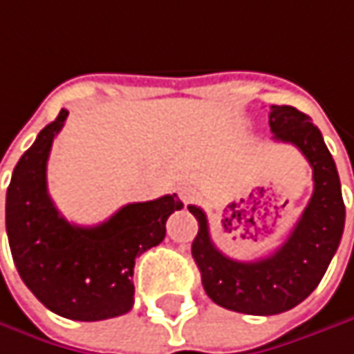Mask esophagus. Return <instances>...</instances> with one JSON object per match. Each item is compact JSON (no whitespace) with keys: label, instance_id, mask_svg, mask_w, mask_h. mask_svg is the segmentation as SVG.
<instances>
[{"label":"esophagus","instance_id":"1","mask_svg":"<svg viewBox=\"0 0 354 354\" xmlns=\"http://www.w3.org/2000/svg\"><path fill=\"white\" fill-rule=\"evenodd\" d=\"M178 196H180V201H182L184 205H188V203L196 201V190H194V188H180V190H178Z\"/></svg>","mask_w":354,"mask_h":354}]
</instances>
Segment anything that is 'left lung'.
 <instances>
[{
    "instance_id": "obj_1",
    "label": "left lung",
    "mask_w": 354,
    "mask_h": 354,
    "mask_svg": "<svg viewBox=\"0 0 354 354\" xmlns=\"http://www.w3.org/2000/svg\"><path fill=\"white\" fill-rule=\"evenodd\" d=\"M270 127L273 140L294 144L304 153L314 178L310 203L277 251L255 261L231 259L210 239L205 210L188 207L198 221L192 257L205 292L214 304L253 316H272L304 302L328 270L344 231L340 180L320 129L290 105H272Z\"/></svg>"
}]
</instances>
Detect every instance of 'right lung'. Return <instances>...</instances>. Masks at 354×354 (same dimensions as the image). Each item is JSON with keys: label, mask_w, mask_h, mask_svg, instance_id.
<instances>
[{"label": "right lung", "mask_w": 354, "mask_h": 354, "mask_svg": "<svg viewBox=\"0 0 354 354\" xmlns=\"http://www.w3.org/2000/svg\"><path fill=\"white\" fill-rule=\"evenodd\" d=\"M68 111L46 125L14 168L6 194V231L17 273L54 314L95 322L133 308L136 257L166 237L168 216L184 205L176 194L131 203L105 223L79 227L54 207L46 164Z\"/></svg>", "instance_id": "add662e5"}]
</instances>
